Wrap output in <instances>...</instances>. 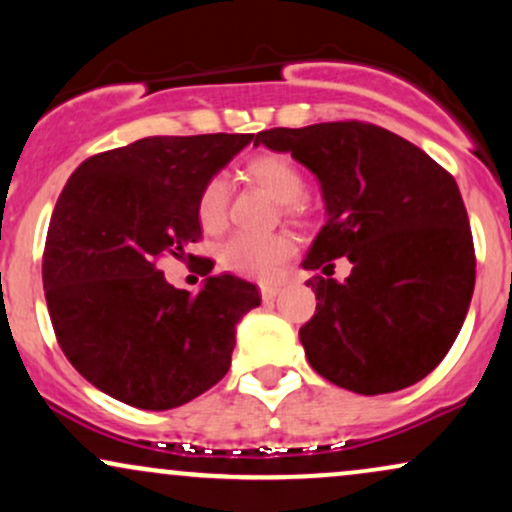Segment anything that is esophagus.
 I'll use <instances>...</instances> for the list:
<instances>
[{
    "label": "esophagus",
    "instance_id": "obj_1",
    "mask_svg": "<svg viewBox=\"0 0 512 512\" xmlns=\"http://www.w3.org/2000/svg\"><path fill=\"white\" fill-rule=\"evenodd\" d=\"M260 291H262L264 301H274V298L281 293V286H276V284H262Z\"/></svg>",
    "mask_w": 512,
    "mask_h": 512
}]
</instances>
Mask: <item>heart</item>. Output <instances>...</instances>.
<instances>
[{"label": "heart", "instance_id": "1", "mask_svg": "<svg viewBox=\"0 0 512 512\" xmlns=\"http://www.w3.org/2000/svg\"><path fill=\"white\" fill-rule=\"evenodd\" d=\"M245 175L281 202V214L291 219H305L310 214L305 202L303 170L281 154H257L245 163ZM231 187L221 173L209 175L197 192L195 214L204 231L216 233L226 226ZM298 252L296 238L289 231L274 233H236L223 240L219 260L231 272L252 279H274Z\"/></svg>", "mask_w": 512, "mask_h": 512}]
</instances>
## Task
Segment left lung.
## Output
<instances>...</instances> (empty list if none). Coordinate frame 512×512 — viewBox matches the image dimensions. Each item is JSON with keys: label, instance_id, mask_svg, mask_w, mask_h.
<instances>
[{"label": "left lung", "instance_id": "1", "mask_svg": "<svg viewBox=\"0 0 512 512\" xmlns=\"http://www.w3.org/2000/svg\"><path fill=\"white\" fill-rule=\"evenodd\" d=\"M291 151L322 185L327 223L305 257L317 308L298 332L322 378L385 395L419 383L462 330L477 255L460 187L426 151L370 122L274 127L255 146ZM346 256L352 274L331 279Z\"/></svg>", "mask_w": 512, "mask_h": 512}]
</instances>
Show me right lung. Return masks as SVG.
Wrapping results in <instances>:
<instances>
[{
  "label": "right lung",
  "instance_id": "obj_1",
  "mask_svg": "<svg viewBox=\"0 0 512 512\" xmlns=\"http://www.w3.org/2000/svg\"><path fill=\"white\" fill-rule=\"evenodd\" d=\"M252 137H146L86 158L64 185L43 250L45 301L64 356L105 395L163 411L228 373L257 286L219 274L182 291L158 260L202 238L199 187Z\"/></svg>",
  "mask_w": 512,
  "mask_h": 512
}]
</instances>
